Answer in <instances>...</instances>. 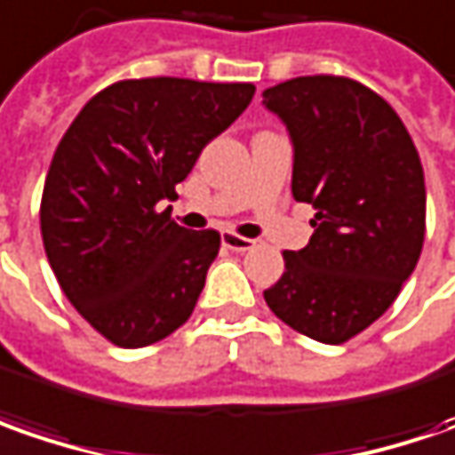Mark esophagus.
I'll return each mask as SVG.
<instances>
[{
	"mask_svg": "<svg viewBox=\"0 0 455 455\" xmlns=\"http://www.w3.org/2000/svg\"><path fill=\"white\" fill-rule=\"evenodd\" d=\"M221 243H224L227 249H231V251H239V254H243V251H251V249L257 246L254 239L239 236V234H234V231H224V234H221Z\"/></svg>",
	"mask_w": 455,
	"mask_h": 455,
	"instance_id": "esophagus-1",
	"label": "esophagus"
}]
</instances>
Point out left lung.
Listing matches in <instances>:
<instances>
[{"label":"left lung","mask_w":455,"mask_h":455,"mask_svg":"<svg viewBox=\"0 0 455 455\" xmlns=\"http://www.w3.org/2000/svg\"><path fill=\"white\" fill-rule=\"evenodd\" d=\"M261 98L290 131L291 196L317 212L309 243L284 251V275L264 299L291 330L347 342L413 275L426 236L423 165L398 113L350 77H294Z\"/></svg>","instance_id":"8db88e82"}]
</instances>
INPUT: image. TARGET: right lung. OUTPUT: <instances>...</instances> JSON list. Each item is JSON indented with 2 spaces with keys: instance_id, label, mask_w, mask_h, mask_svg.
I'll return each mask as SVG.
<instances>
[{
  "instance_id": "obj_1",
  "label": "right lung",
  "mask_w": 455,
  "mask_h": 455,
  "mask_svg": "<svg viewBox=\"0 0 455 455\" xmlns=\"http://www.w3.org/2000/svg\"><path fill=\"white\" fill-rule=\"evenodd\" d=\"M251 98V83L123 80L62 135L42 191V242L65 297L113 345L146 347L191 317L221 236L179 227L161 204Z\"/></svg>"
}]
</instances>
